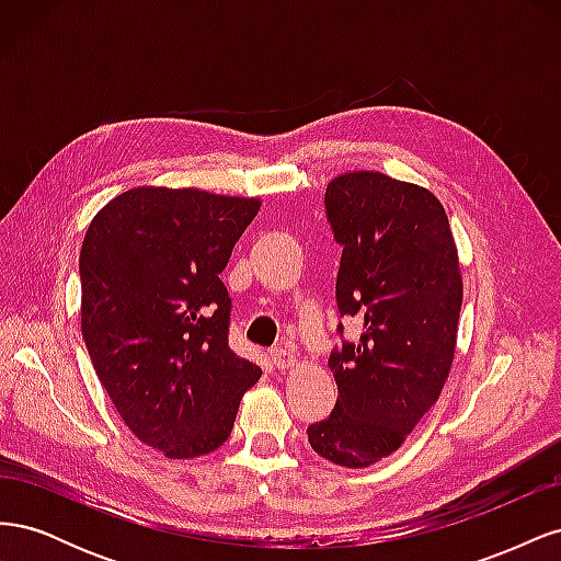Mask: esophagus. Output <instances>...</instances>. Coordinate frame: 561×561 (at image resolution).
<instances>
[{
  "label": "esophagus",
  "instance_id": "esophagus-1",
  "mask_svg": "<svg viewBox=\"0 0 561 561\" xmlns=\"http://www.w3.org/2000/svg\"><path fill=\"white\" fill-rule=\"evenodd\" d=\"M271 363H274L278 369H290V367H295L297 358H295V353L290 348L278 346V348L271 351Z\"/></svg>",
  "mask_w": 561,
  "mask_h": 561
}]
</instances>
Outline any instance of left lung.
I'll use <instances>...</instances> for the list:
<instances>
[{
    "label": "left lung",
    "instance_id": "left-lung-1",
    "mask_svg": "<svg viewBox=\"0 0 561 561\" xmlns=\"http://www.w3.org/2000/svg\"><path fill=\"white\" fill-rule=\"evenodd\" d=\"M325 208L344 245L336 307L363 320V336L330 355L339 396L330 419L309 426V443L330 463L367 468L398 451L443 393L463 276L447 213L426 186L342 173Z\"/></svg>",
    "mask_w": 561,
    "mask_h": 561
}]
</instances>
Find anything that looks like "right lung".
I'll list each match as a JSON object with an SVG mask.
<instances>
[{
  "label": "right lung",
  "mask_w": 561,
  "mask_h": 561,
  "mask_svg": "<svg viewBox=\"0 0 561 561\" xmlns=\"http://www.w3.org/2000/svg\"><path fill=\"white\" fill-rule=\"evenodd\" d=\"M260 206L194 186H133L83 236V342L128 431L168 458L222 447L262 377L229 348L219 280Z\"/></svg>",
  "instance_id": "1"
}]
</instances>
